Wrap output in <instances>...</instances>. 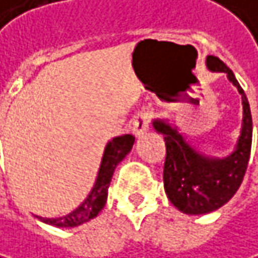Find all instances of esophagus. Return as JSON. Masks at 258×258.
Here are the masks:
<instances>
[{"instance_id": "esophagus-1", "label": "esophagus", "mask_w": 258, "mask_h": 258, "mask_svg": "<svg viewBox=\"0 0 258 258\" xmlns=\"http://www.w3.org/2000/svg\"><path fill=\"white\" fill-rule=\"evenodd\" d=\"M149 124H151V115L146 113V112H142L139 113L134 119H133V127L131 131L136 137H140L143 136L148 130H149Z\"/></svg>"}]
</instances>
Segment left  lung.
<instances>
[{
	"mask_svg": "<svg viewBox=\"0 0 258 258\" xmlns=\"http://www.w3.org/2000/svg\"><path fill=\"white\" fill-rule=\"evenodd\" d=\"M207 68L211 72L226 74L242 97V127L233 152L224 158L202 155L168 119L152 121L155 131L164 136L167 148L164 164L165 194L177 210L190 216L216 211L236 194L245 176L252 142L249 103L233 72L214 56L207 57Z\"/></svg>",
	"mask_w": 258,
	"mask_h": 258,
	"instance_id": "left-lung-1",
	"label": "left lung"
}]
</instances>
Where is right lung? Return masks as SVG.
<instances>
[{"mask_svg": "<svg viewBox=\"0 0 258 258\" xmlns=\"http://www.w3.org/2000/svg\"><path fill=\"white\" fill-rule=\"evenodd\" d=\"M133 145H134V137L131 134H124L107 142L103 156H102L96 183L93 189L90 190L88 197L84 199V202L78 208H75L74 211H71L69 214L63 217H56V219H45L39 216L36 217L41 222L56 226V227H77L80 224H84V223L90 222L91 219L97 217V214L105 207L106 199H107V189L113 176V171L116 165L128 155Z\"/></svg>", "mask_w": 258, "mask_h": 258, "instance_id": "obj_1", "label": "right lung"}]
</instances>
